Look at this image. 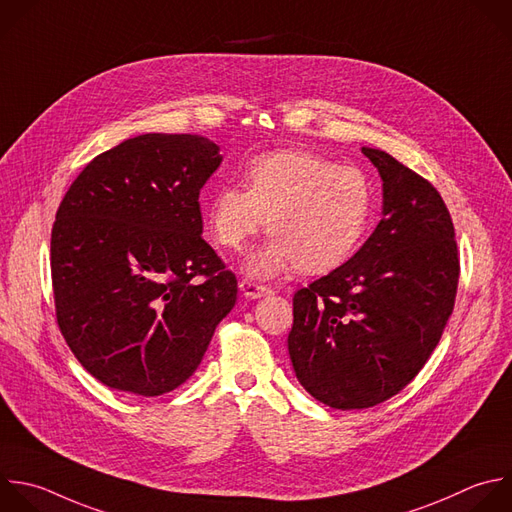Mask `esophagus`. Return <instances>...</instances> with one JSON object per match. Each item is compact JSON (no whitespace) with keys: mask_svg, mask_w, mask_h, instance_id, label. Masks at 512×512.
I'll use <instances>...</instances> for the list:
<instances>
[{"mask_svg":"<svg viewBox=\"0 0 512 512\" xmlns=\"http://www.w3.org/2000/svg\"><path fill=\"white\" fill-rule=\"evenodd\" d=\"M239 289H241L243 295L249 297V299H259V297L271 293L269 287H265V285H261V283H255V281H247V279H243V281L239 283Z\"/></svg>","mask_w":512,"mask_h":512,"instance_id":"esophagus-1","label":"esophagus"}]
</instances>
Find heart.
I'll use <instances>...</instances> for the list:
<instances>
[{
	"instance_id": "b5f03b06",
	"label": "heart",
	"mask_w": 512,
	"mask_h": 512,
	"mask_svg": "<svg viewBox=\"0 0 512 512\" xmlns=\"http://www.w3.org/2000/svg\"><path fill=\"white\" fill-rule=\"evenodd\" d=\"M245 187H219L207 221L213 241L227 251H241L267 225L271 239L245 263L261 279L293 267L303 273L339 267L366 237L374 213V189L360 168L307 150L255 156Z\"/></svg>"
}]
</instances>
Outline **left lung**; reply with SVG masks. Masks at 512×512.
Wrapping results in <instances>:
<instances>
[{
	"label": "left lung",
	"instance_id": "8db88e82",
	"mask_svg": "<svg viewBox=\"0 0 512 512\" xmlns=\"http://www.w3.org/2000/svg\"><path fill=\"white\" fill-rule=\"evenodd\" d=\"M362 152L384 181V217L350 261L295 291L287 337L299 384L335 410L382 404L418 376L460 275L440 193L388 152Z\"/></svg>",
	"mask_w": 512,
	"mask_h": 512
}]
</instances>
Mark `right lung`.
<instances>
[{
    "label": "right lung",
    "instance_id": "obj_1",
    "mask_svg": "<svg viewBox=\"0 0 512 512\" xmlns=\"http://www.w3.org/2000/svg\"><path fill=\"white\" fill-rule=\"evenodd\" d=\"M221 160L199 134H140L88 162L62 199L50 247L56 317L104 386L173 392L233 309L237 277L201 237L199 195Z\"/></svg>",
    "mask_w": 512,
    "mask_h": 512
}]
</instances>
